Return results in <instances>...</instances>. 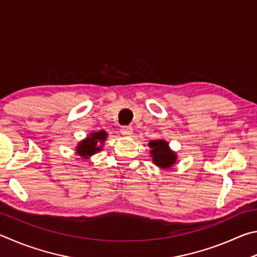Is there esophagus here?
Listing matches in <instances>:
<instances>
[{"label": "esophagus", "instance_id": "esophagus-1", "mask_svg": "<svg viewBox=\"0 0 257 257\" xmlns=\"http://www.w3.org/2000/svg\"><path fill=\"white\" fill-rule=\"evenodd\" d=\"M120 134L123 137H131L133 134V128L131 126H123L120 127Z\"/></svg>", "mask_w": 257, "mask_h": 257}]
</instances>
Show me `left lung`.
<instances>
[{"instance_id":"1","label":"left lung","mask_w":257,"mask_h":257,"mask_svg":"<svg viewBox=\"0 0 257 257\" xmlns=\"http://www.w3.org/2000/svg\"><path fill=\"white\" fill-rule=\"evenodd\" d=\"M148 146L150 148V157L157 167L161 169H169L176 164L177 154L170 149L169 143L159 139V140H151Z\"/></svg>"}]
</instances>
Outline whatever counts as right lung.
<instances>
[{
	"label": "right lung",
	"instance_id": "1",
	"mask_svg": "<svg viewBox=\"0 0 257 257\" xmlns=\"http://www.w3.org/2000/svg\"><path fill=\"white\" fill-rule=\"evenodd\" d=\"M107 138L108 133L105 130L89 133L88 137L81 140L75 147V155L80 156L81 159H89L90 157L102 150L103 143Z\"/></svg>",
	"mask_w": 257,
	"mask_h": 257
}]
</instances>
